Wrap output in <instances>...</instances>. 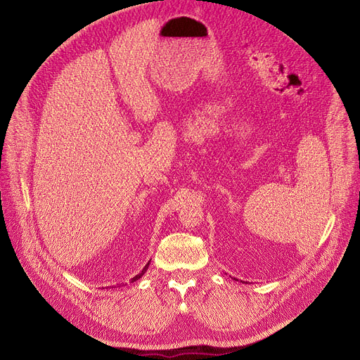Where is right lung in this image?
<instances>
[{"instance_id": "right-lung-1", "label": "right lung", "mask_w": 360, "mask_h": 360, "mask_svg": "<svg viewBox=\"0 0 360 360\" xmlns=\"http://www.w3.org/2000/svg\"><path fill=\"white\" fill-rule=\"evenodd\" d=\"M147 267H148V264H147V266H146V267H144V269H143V271H141V273H140V274H137V276H136V277H132V278H131V280H132V281H136V280H139V278H140V277H141V276H143V274H144V273H146V270H147Z\"/></svg>"}]
</instances>
